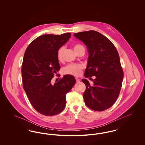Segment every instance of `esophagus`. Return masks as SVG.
Returning <instances> with one entry per match:
<instances>
[{"instance_id": "1", "label": "esophagus", "mask_w": 145, "mask_h": 145, "mask_svg": "<svg viewBox=\"0 0 145 145\" xmlns=\"http://www.w3.org/2000/svg\"><path fill=\"white\" fill-rule=\"evenodd\" d=\"M76 83H79V82H80V79H78V78H76Z\"/></svg>"}]
</instances>
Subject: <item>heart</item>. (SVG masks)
<instances>
[{
    "instance_id": "heart-1",
    "label": "heart",
    "mask_w": 145,
    "mask_h": 145,
    "mask_svg": "<svg viewBox=\"0 0 145 145\" xmlns=\"http://www.w3.org/2000/svg\"><path fill=\"white\" fill-rule=\"evenodd\" d=\"M82 47V45L79 44H76L73 46V48L75 51H76L80 47ZM65 50L64 47H61L58 49L57 52V57L58 60L61 61L62 59V55ZM83 66L80 64H73L69 65L63 69V72L65 74H69L74 76H79L80 74L82 69H83Z\"/></svg>"
}]
</instances>
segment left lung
I'll use <instances>...</instances> for the list:
<instances>
[{
    "mask_svg": "<svg viewBox=\"0 0 145 145\" xmlns=\"http://www.w3.org/2000/svg\"><path fill=\"white\" fill-rule=\"evenodd\" d=\"M73 35L83 42L88 50L85 77L96 76L92 85L87 79H82L86 85L83 94L85 103L93 110L108 109L116 101L123 78L117 49L107 37L96 31L80 32Z\"/></svg>",
    "mask_w": 145,
    "mask_h": 145,
    "instance_id": "obj_1",
    "label": "left lung"
}]
</instances>
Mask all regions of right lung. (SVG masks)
<instances>
[{
	"label": "right lung",
	"instance_id": "right-lung-1",
	"mask_svg": "<svg viewBox=\"0 0 145 145\" xmlns=\"http://www.w3.org/2000/svg\"><path fill=\"white\" fill-rule=\"evenodd\" d=\"M71 33L43 35L35 39L26 49L22 65L23 89L35 109L46 116L61 112L66 95L76 83L72 75L63 76L52 84L51 80L60 69L58 49L69 41Z\"/></svg>",
	"mask_w": 145,
	"mask_h": 145
}]
</instances>
